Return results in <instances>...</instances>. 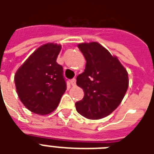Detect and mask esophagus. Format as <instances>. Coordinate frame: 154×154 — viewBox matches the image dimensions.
Masks as SVG:
<instances>
[{"mask_svg": "<svg viewBox=\"0 0 154 154\" xmlns=\"http://www.w3.org/2000/svg\"><path fill=\"white\" fill-rule=\"evenodd\" d=\"M71 85H72V87L76 86V78H73V79L71 80Z\"/></svg>", "mask_w": 154, "mask_h": 154, "instance_id": "34e87169", "label": "esophagus"}]
</instances>
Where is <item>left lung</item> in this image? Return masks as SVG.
<instances>
[{"mask_svg":"<svg viewBox=\"0 0 154 154\" xmlns=\"http://www.w3.org/2000/svg\"><path fill=\"white\" fill-rule=\"evenodd\" d=\"M77 47L87 63L77 77L84 97L75 104L76 109L87 119H102L121 103L129 87L128 72L118 57L99 43H82Z\"/></svg>","mask_w":154,"mask_h":154,"instance_id":"obj_1","label":"left lung"}]
</instances>
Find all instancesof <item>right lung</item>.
<instances>
[{
    "instance_id": "add662e5",
    "label": "right lung",
    "mask_w": 154,
    "mask_h": 154,
    "mask_svg": "<svg viewBox=\"0 0 154 154\" xmlns=\"http://www.w3.org/2000/svg\"><path fill=\"white\" fill-rule=\"evenodd\" d=\"M61 48L54 43L42 45L15 72L19 98L33 113L45 116L53 112L66 91L63 67L56 62Z\"/></svg>"
}]
</instances>
